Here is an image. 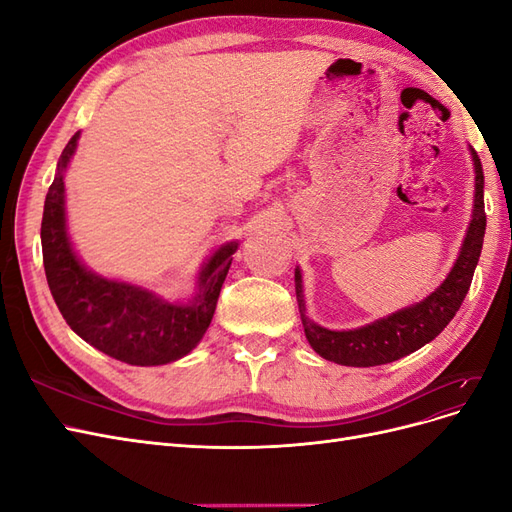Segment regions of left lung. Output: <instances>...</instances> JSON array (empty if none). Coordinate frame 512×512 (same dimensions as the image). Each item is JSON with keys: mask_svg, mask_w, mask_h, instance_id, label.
<instances>
[{"mask_svg": "<svg viewBox=\"0 0 512 512\" xmlns=\"http://www.w3.org/2000/svg\"><path fill=\"white\" fill-rule=\"evenodd\" d=\"M474 160V209L472 222L468 226L466 239H463L461 252L451 273L446 275L442 286L431 292L421 303L399 309V312L380 318L367 327L354 331H329L318 327L316 322L305 316V301H303V282L301 271L294 269V290H297L299 312L303 320V329L309 346H312L322 359L348 365V367H374L393 363L401 356H406L418 348L436 339L453 316L459 312V307L466 299L470 290L474 269L478 265L480 250H483L485 239V177L483 164H480L476 151L470 149Z\"/></svg>", "mask_w": 512, "mask_h": 512, "instance_id": "left-lung-1", "label": "left lung"}]
</instances>
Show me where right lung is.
Masks as SVG:
<instances>
[{"label": "right lung", "instance_id": "1", "mask_svg": "<svg viewBox=\"0 0 512 512\" xmlns=\"http://www.w3.org/2000/svg\"><path fill=\"white\" fill-rule=\"evenodd\" d=\"M76 141L79 132L61 153L42 213V260L53 299L70 329L113 359L141 367L173 363L207 333L237 243L222 245L207 260L190 305L168 303L145 288L91 273L76 258L66 230L64 173Z\"/></svg>", "mask_w": 512, "mask_h": 512}]
</instances>
